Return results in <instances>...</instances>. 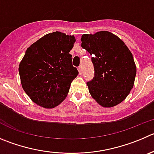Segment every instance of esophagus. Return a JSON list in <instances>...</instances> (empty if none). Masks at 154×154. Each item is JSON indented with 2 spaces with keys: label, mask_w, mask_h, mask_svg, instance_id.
I'll list each match as a JSON object with an SVG mask.
<instances>
[{
  "label": "esophagus",
  "mask_w": 154,
  "mask_h": 154,
  "mask_svg": "<svg viewBox=\"0 0 154 154\" xmlns=\"http://www.w3.org/2000/svg\"><path fill=\"white\" fill-rule=\"evenodd\" d=\"M78 70H79V74L81 75L82 73V66H79L78 68Z\"/></svg>",
  "instance_id": "34e87169"
}]
</instances>
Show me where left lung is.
<instances>
[{
    "instance_id": "obj_1",
    "label": "left lung",
    "mask_w": 154,
    "mask_h": 154,
    "mask_svg": "<svg viewBox=\"0 0 154 154\" xmlns=\"http://www.w3.org/2000/svg\"><path fill=\"white\" fill-rule=\"evenodd\" d=\"M82 47L92 56L94 77L87 85L103 107L125 100L134 86L136 66L132 54L118 36L107 31L82 35Z\"/></svg>"
}]
</instances>
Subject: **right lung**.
Listing matches in <instances>:
<instances>
[{
	"label": "right lung",
	"instance_id": "obj_1",
	"mask_svg": "<svg viewBox=\"0 0 154 154\" xmlns=\"http://www.w3.org/2000/svg\"><path fill=\"white\" fill-rule=\"evenodd\" d=\"M75 42L74 35L54 32L27 48L19 73L23 90L36 104L54 108L67 96L79 74L69 54Z\"/></svg>",
	"mask_w": 154,
	"mask_h": 154
}]
</instances>
